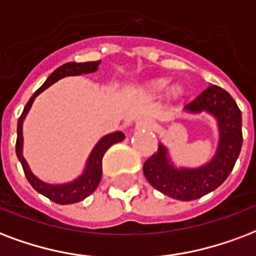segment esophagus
<instances>
[{
	"mask_svg": "<svg viewBox=\"0 0 256 256\" xmlns=\"http://www.w3.org/2000/svg\"><path fill=\"white\" fill-rule=\"evenodd\" d=\"M136 128H145V130H152V128H156V124H154V120H150V118H144V120H141L136 124Z\"/></svg>",
	"mask_w": 256,
	"mask_h": 256,
	"instance_id": "34e87169",
	"label": "esophagus"
}]
</instances>
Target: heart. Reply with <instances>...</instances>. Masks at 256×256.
<instances>
[{
    "instance_id": "heart-1",
    "label": "heart",
    "mask_w": 256,
    "mask_h": 256,
    "mask_svg": "<svg viewBox=\"0 0 256 256\" xmlns=\"http://www.w3.org/2000/svg\"><path fill=\"white\" fill-rule=\"evenodd\" d=\"M168 87H169V80L168 79H157V80L152 82L149 86H148V92L152 94V95H160L162 94L164 91H166ZM180 87L177 86H173L172 87V92L177 94L178 92Z\"/></svg>"
}]
</instances>
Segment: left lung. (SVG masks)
<instances>
[{
	"instance_id": "left-lung-1",
	"label": "left lung",
	"mask_w": 256,
	"mask_h": 256,
	"mask_svg": "<svg viewBox=\"0 0 256 256\" xmlns=\"http://www.w3.org/2000/svg\"><path fill=\"white\" fill-rule=\"evenodd\" d=\"M182 111L214 116L219 130L214 157L202 166H176L166 146L158 144L157 152L144 164V174L150 185L164 194L190 202L219 188L235 166L243 142L242 112L231 95L214 84L185 104Z\"/></svg>"
}]
</instances>
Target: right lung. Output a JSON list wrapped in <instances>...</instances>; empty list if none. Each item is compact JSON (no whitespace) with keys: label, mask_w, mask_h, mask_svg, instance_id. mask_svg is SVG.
<instances>
[{"label":"right lung","mask_w":256,"mask_h":256,"mask_svg":"<svg viewBox=\"0 0 256 256\" xmlns=\"http://www.w3.org/2000/svg\"><path fill=\"white\" fill-rule=\"evenodd\" d=\"M100 64V60L98 62H86V63H75V62H70L63 66H60L56 68L52 74H50L46 80L44 82V84L37 90L36 92L33 94L29 102L26 103V106L24 107L22 114L18 118L17 122V141H16V154L17 158L22 165L24 173L28 178L29 184L32 185L34 190L38 193H42V196H46L50 200H52L56 204H74V202H79L82 200H84L87 196H90L91 193L98 188V185L100 182L102 178V158L107 149L112 146L114 144L124 141V134L122 132H114L107 134V136H102L99 141L96 142V145L94 146V149L91 150L87 162H86L84 170L79 177H76L75 180L70 181V182H64V184H50L46 181L40 180L38 177L33 174L30 168H29L26 160L22 156V146H24V136H22V124L24 120L26 118L30 107H32L34 99H36L40 94L46 90L48 87L56 83L60 79H63L66 76H78L84 75V74H92V72L98 71V67Z\"/></svg>","instance_id":"1"}]
</instances>
